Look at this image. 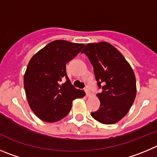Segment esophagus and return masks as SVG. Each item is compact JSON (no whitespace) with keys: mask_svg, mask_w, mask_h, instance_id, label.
Instances as JSON below:
<instances>
[{"mask_svg":"<svg viewBox=\"0 0 157 157\" xmlns=\"http://www.w3.org/2000/svg\"><path fill=\"white\" fill-rule=\"evenodd\" d=\"M84 91H85V93H86V96H87V97L90 96V93H89V90L87 88V87H86V88L84 89Z\"/></svg>","mask_w":157,"mask_h":157,"instance_id":"esophagus-1","label":"esophagus"}]
</instances>
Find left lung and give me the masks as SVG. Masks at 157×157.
Returning <instances> with one entry per match:
<instances>
[{"label":"left lung","instance_id":"obj_1","mask_svg":"<svg viewBox=\"0 0 157 157\" xmlns=\"http://www.w3.org/2000/svg\"><path fill=\"white\" fill-rule=\"evenodd\" d=\"M85 53L94 67L95 78L101 93L99 109L91 116L99 122L111 125L125 117L136 95L134 72L125 57L113 45L106 42L89 43Z\"/></svg>","mask_w":157,"mask_h":157}]
</instances>
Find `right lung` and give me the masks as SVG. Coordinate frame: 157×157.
Returning <instances> with one entry per match:
<instances>
[{"mask_svg":"<svg viewBox=\"0 0 157 157\" xmlns=\"http://www.w3.org/2000/svg\"><path fill=\"white\" fill-rule=\"evenodd\" d=\"M83 44L55 40L29 61L24 75L26 97L32 112L41 120L56 122L70 112L72 101L85 95L76 89L67 74L66 64L80 52ZM63 78L65 83L61 85Z\"/></svg>","mask_w":157,"mask_h":157,"instance_id":"obj_1","label":"right lung"}]
</instances>
